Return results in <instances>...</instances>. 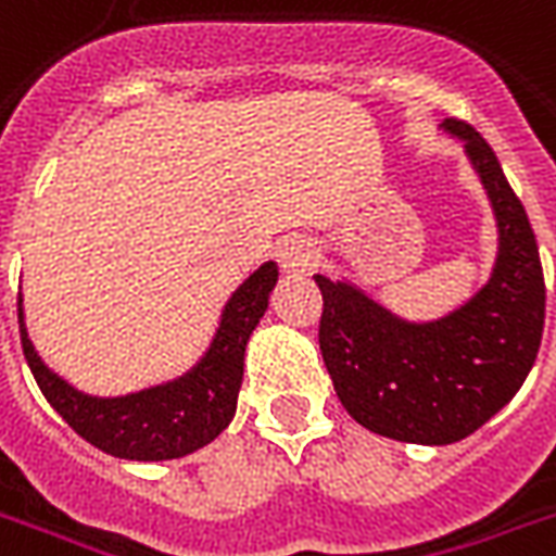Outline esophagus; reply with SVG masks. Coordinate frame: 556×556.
<instances>
[{
	"mask_svg": "<svg viewBox=\"0 0 556 556\" xmlns=\"http://www.w3.org/2000/svg\"><path fill=\"white\" fill-rule=\"evenodd\" d=\"M277 260L288 274H306L317 262V244L308 236H288L279 241Z\"/></svg>",
	"mask_w": 556,
	"mask_h": 556,
	"instance_id": "1",
	"label": "esophagus"
}]
</instances>
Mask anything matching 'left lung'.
<instances>
[{"instance_id":"8db88e82","label":"left lung","mask_w":556,"mask_h":556,"mask_svg":"<svg viewBox=\"0 0 556 556\" xmlns=\"http://www.w3.org/2000/svg\"><path fill=\"white\" fill-rule=\"evenodd\" d=\"M464 139L493 203L498 256L486 286L440 320L410 324L362 288L317 274L320 353L346 414L381 438L446 446L469 438L514 400L540 353L545 279L522 201L476 127L446 118Z\"/></svg>"}]
</instances>
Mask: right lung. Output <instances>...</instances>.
I'll return each mask as SVG.
<instances>
[{
  "mask_svg": "<svg viewBox=\"0 0 556 556\" xmlns=\"http://www.w3.org/2000/svg\"><path fill=\"white\" fill-rule=\"evenodd\" d=\"M277 262H265L253 270L239 291L224 306L218 332L210 350L180 379L165 381L148 391L127 396H87L52 372L34 353L23 320V296H20V338H23L25 362L49 400L80 438L101 452L125 460H172L198 452L212 443L236 414L241 376H244V350L250 332L268 308V296L277 286Z\"/></svg>",
  "mask_w": 556,
  "mask_h": 556,
  "instance_id": "1",
  "label": "right lung"
}]
</instances>
